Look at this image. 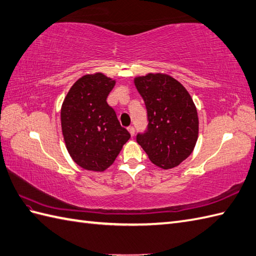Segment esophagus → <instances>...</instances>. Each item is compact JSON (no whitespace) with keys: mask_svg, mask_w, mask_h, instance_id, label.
Returning a JSON list of instances; mask_svg holds the SVG:
<instances>
[{"mask_svg":"<svg viewBox=\"0 0 256 256\" xmlns=\"http://www.w3.org/2000/svg\"><path fill=\"white\" fill-rule=\"evenodd\" d=\"M128 130L130 134L132 135V136L135 134V128H134V126H128Z\"/></svg>","mask_w":256,"mask_h":256,"instance_id":"esophagus-1","label":"esophagus"}]
</instances>
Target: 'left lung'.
<instances>
[{"instance_id":"left-lung-1","label":"left lung","mask_w":256,"mask_h":256,"mask_svg":"<svg viewBox=\"0 0 256 256\" xmlns=\"http://www.w3.org/2000/svg\"><path fill=\"white\" fill-rule=\"evenodd\" d=\"M147 110V128L136 140L152 164L162 169L179 166L193 152L198 136L195 104L174 77L147 74L134 80Z\"/></svg>"}]
</instances>
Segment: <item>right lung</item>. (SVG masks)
Instances as JSON below:
<instances>
[{
  "label": "right lung",
  "mask_w": 256,
  "mask_h": 256,
  "mask_svg": "<svg viewBox=\"0 0 256 256\" xmlns=\"http://www.w3.org/2000/svg\"><path fill=\"white\" fill-rule=\"evenodd\" d=\"M116 80L101 73L80 77L70 87L61 109L66 148L86 170L104 171L114 164L130 135L106 102Z\"/></svg>",
  "instance_id": "obj_1"
}]
</instances>
